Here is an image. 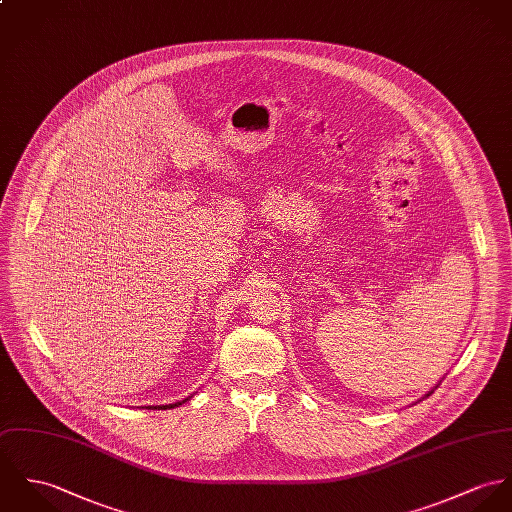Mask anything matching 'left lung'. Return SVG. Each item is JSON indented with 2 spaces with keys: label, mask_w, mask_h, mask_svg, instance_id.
I'll use <instances>...</instances> for the list:
<instances>
[{
  "label": "left lung",
  "mask_w": 512,
  "mask_h": 512,
  "mask_svg": "<svg viewBox=\"0 0 512 512\" xmlns=\"http://www.w3.org/2000/svg\"><path fill=\"white\" fill-rule=\"evenodd\" d=\"M436 387H438V385H436ZM432 391H434V389H432ZM432 391H428V393H426V397H428V395H430V393H432Z\"/></svg>",
  "instance_id": "obj_1"
}]
</instances>
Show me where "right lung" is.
<instances>
[{"label":"right lung","instance_id":"add662e5","mask_svg":"<svg viewBox=\"0 0 512 512\" xmlns=\"http://www.w3.org/2000/svg\"><path fill=\"white\" fill-rule=\"evenodd\" d=\"M182 403H184V401H182ZM182 403H174V405H156V407H146V409H158V411L164 409V411H166V409H174V407H178V405H182Z\"/></svg>","mask_w":512,"mask_h":512}]
</instances>
